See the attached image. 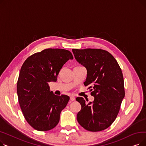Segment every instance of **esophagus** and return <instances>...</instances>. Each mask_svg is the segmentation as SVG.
Segmentation results:
<instances>
[{
    "label": "esophagus",
    "instance_id": "34e87169",
    "mask_svg": "<svg viewBox=\"0 0 146 146\" xmlns=\"http://www.w3.org/2000/svg\"><path fill=\"white\" fill-rule=\"evenodd\" d=\"M70 99L71 101H74L75 100V97L74 96H71L70 97Z\"/></svg>",
    "mask_w": 146,
    "mask_h": 146
}]
</instances>
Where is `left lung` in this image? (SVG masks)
I'll list each match as a JSON object with an SVG mask.
<instances>
[{
	"label": "left lung",
	"instance_id": "left-lung-1",
	"mask_svg": "<svg viewBox=\"0 0 146 146\" xmlns=\"http://www.w3.org/2000/svg\"><path fill=\"white\" fill-rule=\"evenodd\" d=\"M72 51L78 62L86 68L84 85L92 88L91 95L95 98L92 103L88 104L82 97L76 99L82 106L77 120L88 131H102L116 119L125 96L121 69L117 60L105 50L87 48L72 49Z\"/></svg>",
	"mask_w": 146,
	"mask_h": 146
}]
</instances>
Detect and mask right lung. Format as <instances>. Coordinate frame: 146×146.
Wrapping results in <instances>:
<instances>
[{
  "instance_id": "right-lung-1",
  "label": "right lung",
  "mask_w": 146,
  "mask_h": 146,
  "mask_svg": "<svg viewBox=\"0 0 146 146\" xmlns=\"http://www.w3.org/2000/svg\"><path fill=\"white\" fill-rule=\"evenodd\" d=\"M72 59L68 50L48 48L34 54L22 64L17 82L18 101L25 119L35 129L47 131L58 124L70 98L55 95L48 83L56 82L61 68Z\"/></svg>"
}]
</instances>
